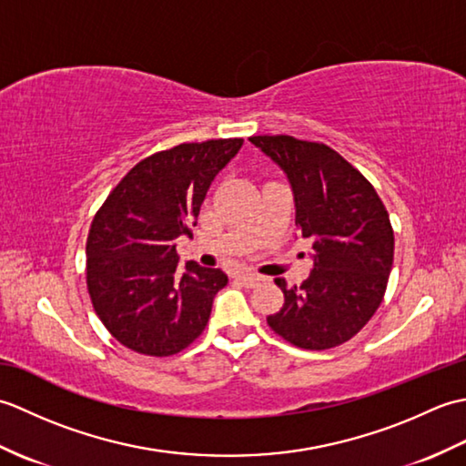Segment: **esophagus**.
Listing matches in <instances>:
<instances>
[{"label":"esophagus","instance_id":"1","mask_svg":"<svg viewBox=\"0 0 466 466\" xmlns=\"http://www.w3.org/2000/svg\"><path fill=\"white\" fill-rule=\"evenodd\" d=\"M238 279H240L246 286H256V284H258V282L262 280V276L256 274V272H248V270H246V272H240Z\"/></svg>","mask_w":466,"mask_h":466}]
</instances>
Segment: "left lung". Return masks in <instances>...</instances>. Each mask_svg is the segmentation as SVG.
<instances>
[{"label": "left lung", "mask_w": 466, "mask_h": 466, "mask_svg": "<svg viewBox=\"0 0 466 466\" xmlns=\"http://www.w3.org/2000/svg\"><path fill=\"white\" fill-rule=\"evenodd\" d=\"M289 177L296 228L312 240L314 268L300 286L284 292L268 326L299 349L326 350L350 340L379 309L394 258L390 218L372 184L319 142L292 136H252Z\"/></svg>", "instance_id": "1"}]
</instances>
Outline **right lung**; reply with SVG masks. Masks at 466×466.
I'll return each instance as SVG.
<instances>
[{"instance_id": "right-lung-1", "label": "right lung", "mask_w": 466, "mask_h": 466, "mask_svg": "<svg viewBox=\"0 0 466 466\" xmlns=\"http://www.w3.org/2000/svg\"><path fill=\"white\" fill-rule=\"evenodd\" d=\"M242 144L228 137L147 156L96 212L86 244L87 292L126 349L172 356L204 332L228 276L192 260L180 268L176 238L192 236L208 187Z\"/></svg>"}]
</instances>
